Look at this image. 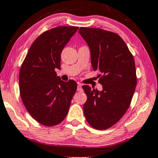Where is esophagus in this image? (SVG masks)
I'll return each instance as SVG.
<instances>
[{"label": "esophagus", "instance_id": "34e87169", "mask_svg": "<svg viewBox=\"0 0 158 158\" xmlns=\"http://www.w3.org/2000/svg\"><path fill=\"white\" fill-rule=\"evenodd\" d=\"M77 90L78 91H83V89H82V85H81V84H78V85H77Z\"/></svg>", "mask_w": 158, "mask_h": 158}]
</instances>
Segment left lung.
Instances as JSON below:
<instances>
[{"instance_id":"8db88e82","label":"left lung","mask_w":158,"mask_h":158,"mask_svg":"<svg viewBox=\"0 0 158 158\" xmlns=\"http://www.w3.org/2000/svg\"><path fill=\"white\" fill-rule=\"evenodd\" d=\"M78 32L89 45L92 68L103 88L99 91L82 86L87 96L84 114L94 128L106 130L121 119L131 102L137 83L134 59L117 33L83 27Z\"/></svg>"}]
</instances>
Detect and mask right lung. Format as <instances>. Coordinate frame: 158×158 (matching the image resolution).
I'll return each instance as SVG.
<instances>
[{
  "mask_svg": "<svg viewBox=\"0 0 158 158\" xmlns=\"http://www.w3.org/2000/svg\"><path fill=\"white\" fill-rule=\"evenodd\" d=\"M78 27H56L40 34L30 46L19 72V91L30 115L39 123L54 126L63 121L75 91L76 82L62 81L61 53Z\"/></svg>",
  "mask_w": 158,
  "mask_h": 158,
  "instance_id": "obj_1",
  "label": "right lung"
}]
</instances>
